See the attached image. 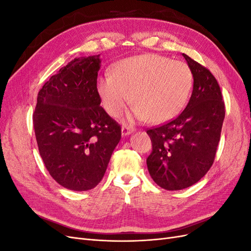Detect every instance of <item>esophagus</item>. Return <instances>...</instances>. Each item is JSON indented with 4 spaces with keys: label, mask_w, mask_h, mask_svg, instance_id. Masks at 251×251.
Segmentation results:
<instances>
[{
    "label": "esophagus",
    "mask_w": 251,
    "mask_h": 251,
    "mask_svg": "<svg viewBox=\"0 0 251 251\" xmlns=\"http://www.w3.org/2000/svg\"><path fill=\"white\" fill-rule=\"evenodd\" d=\"M134 131H135V128L125 126L121 127V135H123V136L130 135V134H131V133H133Z\"/></svg>",
    "instance_id": "34e87169"
}]
</instances>
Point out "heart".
I'll list each match as a JSON object with an SVG mask.
<instances>
[{
	"instance_id": "heart-1",
	"label": "heart",
	"mask_w": 251,
	"mask_h": 251,
	"mask_svg": "<svg viewBox=\"0 0 251 251\" xmlns=\"http://www.w3.org/2000/svg\"><path fill=\"white\" fill-rule=\"evenodd\" d=\"M193 83L194 74L187 64L158 54H143L121 60L112 74L98 79L97 91L112 117H118L133 101L135 118L158 124L182 110Z\"/></svg>"
}]
</instances>
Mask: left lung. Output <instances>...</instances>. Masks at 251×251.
Returning a JSON list of instances; mask_svg holds the SVG:
<instances>
[{"mask_svg":"<svg viewBox=\"0 0 251 251\" xmlns=\"http://www.w3.org/2000/svg\"><path fill=\"white\" fill-rule=\"evenodd\" d=\"M194 74V89L178 117L150 128L151 147L148 170L156 183L180 191L197 183L214 163L221 136L225 105L220 86L206 68L182 54Z\"/></svg>","mask_w":251,"mask_h":251,"instance_id":"left-lung-1","label":"left lung"}]
</instances>
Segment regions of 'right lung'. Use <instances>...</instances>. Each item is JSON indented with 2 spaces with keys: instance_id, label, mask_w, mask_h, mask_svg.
Returning a JSON list of instances; mask_svg holds the SVG:
<instances>
[{
  "instance_id": "right-lung-1",
  "label": "right lung",
  "mask_w": 251,
  "mask_h": 251,
  "mask_svg": "<svg viewBox=\"0 0 251 251\" xmlns=\"http://www.w3.org/2000/svg\"><path fill=\"white\" fill-rule=\"evenodd\" d=\"M100 55L74 58L37 94L33 126L40 155L59 185L82 192L101 181L121 127L100 107Z\"/></svg>"
}]
</instances>
